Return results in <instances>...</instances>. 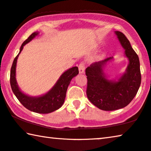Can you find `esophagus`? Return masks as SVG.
Returning <instances> with one entry per match:
<instances>
[{"label": "esophagus", "instance_id": "1", "mask_svg": "<svg viewBox=\"0 0 151 151\" xmlns=\"http://www.w3.org/2000/svg\"><path fill=\"white\" fill-rule=\"evenodd\" d=\"M85 69V64L83 62H81L78 65V70H79V73H84Z\"/></svg>", "mask_w": 151, "mask_h": 151}]
</instances>
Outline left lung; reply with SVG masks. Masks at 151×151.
I'll list each match as a JSON object with an SVG mask.
<instances>
[{"mask_svg":"<svg viewBox=\"0 0 151 151\" xmlns=\"http://www.w3.org/2000/svg\"><path fill=\"white\" fill-rule=\"evenodd\" d=\"M116 34L129 60L126 73L118 81L107 79L103 68L112 57L93 63L85 70L88 99L94 106L104 111H113L127 106L136 96L141 83L140 61L137 54L124 33L116 32Z\"/></svg>","mask_w":151,"mask_h":151,"instance_id":"left-lung-1","label":"left lung"}]
</instances>
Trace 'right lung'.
Listing matches in <instances>:
<instances>
[{
    "instance_id": "right-lung-1",
    "label": "right lung",
    "mask_w": 151,
    "mask_h": 151,
    "mask_svg": "<svg viewBox=\"0 0 151 151\" xmlns=\"http://www.w3.org/2000/svg\"><path fill=\"white\" fill-rule=\"evenodd\" d=\"M37 34L38 32L33 33L21 45L19 53L14 59L13 64H12L10 83L13 93L25 108L35 113L49 114L60 108L63 105L66 97L67 88L72 78L78 74V68L77 66H74L64 72L53 88L46 94L42 96L38 97H29L28 95H26L21 92L18 87L15 78L17 60L19 55L22 51L24 45L33 40Z\"/></svg>"
}]
</instances>
